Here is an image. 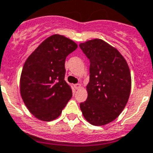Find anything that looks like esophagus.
Here are the masks:
<instances>
[{
    "mask_svg": "<svg viewBox=\"0 0 153 153\" xmlns=\"http://www.w3.org/2000/svg\"><path fill=\"white\" fill-rule=\"evenodd\" d=\"M75 88H76L77 90H78V89H80L81 88H82V85L81 84H79V83H78V84H76L75 85Z\"/></svg>",
    "mask_w": 153,
    "mask_h": 153,
    "instance_id": "esophagus-1",
    "label": "esophagus"
}]
</instances>
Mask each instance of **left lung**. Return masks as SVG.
I'll return each mask as SVG.
<instances>
[{
    "label": "left lung",
    "instance_id": "obj_1",
    "mask_svg": "<svg viewBox=\"0 0 153 153\" xmlns=\"http://www.w3.org/2000/svg\"><path fill=\"white\" fill-rule=\"evenodd\" d=\"M79 47L90 61L88 98L80 104L81 110L91 125L104 126L115 120L128 102L129 68L120 52L103 40H89Z\"/></svg>",
    "mask_w": 153,
    "mask_h": 153
}]
</instances>
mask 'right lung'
I'll return each instance as SVG.
<instances>
[{"mask_svg":"<svg viewBox=\"0 0 153 153\" xmlns=\"http://www.w3.org/2000/svg\"><path fill=\"white\" fill-rule=\"evenodd\" d=\"M78 45L63 35L48 37L27 58L21 71L20 92L25 105L37 119H57L72 96L65 81L66 57Z\"/></svg>","mask_w":153,"mask_h":153,"instance_id":"add662e5","label":"right lung"}]
</instances>
